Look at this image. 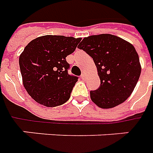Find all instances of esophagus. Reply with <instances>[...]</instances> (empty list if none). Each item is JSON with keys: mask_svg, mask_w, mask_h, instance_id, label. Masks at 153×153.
I'll return each mask as SVG.
<instances>
[{"mask_svg": "<svg viewBox=\"0 0 153 153\" xmlns=\"http://www.w3.org/2000/svg\"><path fill=\"white\" fill-rule=\"evenodd\" d=\"M81 77H82V79H85V77H86V76H85V73H82V74L81 75Z\"/></svg>", "mask_w": 153, "mask_h": 153, "instance_id": "obj_1", "label": "esophagus"}]
</instances>
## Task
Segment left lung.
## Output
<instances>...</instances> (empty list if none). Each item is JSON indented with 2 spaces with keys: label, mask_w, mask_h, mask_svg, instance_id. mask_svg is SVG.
<instances>
[{
  "label": "left lung",
  "mask_w": 153,
  "mask_h": 153,
  "mask_svg": "<svg viewBox=\"0 0 153 153\" xmlns=\"http://www.w3.org/2000/svg\"><path fill=\"white\" fill-rule=\"evenodd\" d=\"M78 48L93 58L100 79L99 88L90 92L92 101L103 109L124 102L141 74L139 57L134 46L120 37L103 33L84 38Z\"/></svg>",
  "instance_id": "1"
}]
</instances>
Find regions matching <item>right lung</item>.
I'll return each mask as SVG.
<instances>
[{
	"mask_svg": "<svg viewBox=\"0 0 153 153\" xmlns=\"http://www.w3.org/2000/svg\"><path fill=\"white\" fill-rule=\"evenodd\" d=\"M81 38L45 35L32 40L19 59L23 84L35 101L47 107L67 102L78 77L68 74L66 57L72 53Z\"/></svg>",
	"mask_w": 153,
	"mask_h": 153,
	"instance_id": "add662e5",
	"label": "right lung"
}]
</instances>
